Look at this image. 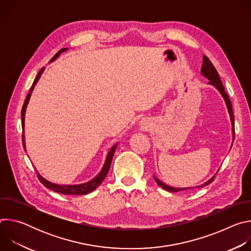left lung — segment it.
<instances>
[{
	"label": "left lung",
	"mask_w": 251,
	"mask_h": 251,
	"mask_svg": "<svg viewBox=\"0 0 251 251\" xmlns=\"http://www.w3.org/2000/svg\"><path fill=\"white\" fill-rule=\"evenodd\" d=\"M201 74H202L206 78L209 79V84L214 85V86H216V87L219 89V91L222 93V95H223L224 98H225V101H226V103L227 109H228V112H229V115H230L231 123H232V135H233V140H234V137H235V132H234V131H235V130H234V116H233V111H232L231 101H230L228 95L226 94V90H225V86H224V84H223V82H222V80H221V77H220V75H219L218 70L216 69V67L213 66V64H212L211 61L208 59V57L205 56V55L202 56ZM214 176H213L209 181H207L205 184H203V185H201V186H200V187L202 188V187H204V186L210 184V183L214 180ZM155 180H156L157 184H158L162 189H164V190H166V191H168V192H171V193H176V192H180V191H185V190L192 189V188H185V189L173 188V187H169V186H167L166 184L162 183L161 181L158 180L157 177H155ZM200 187H198V188H200Z\"/></svg>",
	"instance_id": "1"
}]
</instances>
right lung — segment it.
<instances>
[{
    "label": "right lung",
    "mask_w": 251,
    "mask_h": 251,
    "mask_svg": "<svg viewBox=\"0 0 251 251\" xmlns=\"http://www.w3.org/2000/svg\"><path fill=\"white\" fill-rule=\"evenodd\" d=\"M65 50H66V49H61L57 53H55V55L51 58L50 61L54 60L61 52H63V51H65ZM43 71H44V68H42V69L40 70V73L38 74L37 77L34 78V81H33L31 87H30L29 92L27 93L26 98H25V103H24V105H23L22 113H21V114H22V126H23V128H24V125H25V122H24V121H25V108H26V105H27L28 99H29V97H30L31 91H32V89H33L35 83L38 82V80H39L41 75L43 74ZM23 145H24V149H25V136H24V134H23ZM116 146H117V145H115V146L110 150L108 156H107V159H106V162H105V164H104V167H103L102 171L99 173V175H98L97 176H95V177L93 178V180H91V181L88 182V183L81 184V185H75V186H60V185L52 184V183L47 181L46 178H44V177L37 172L39 180H40V182H41L46 188H48V189H50V190H51V191H53V192L62 194V195H86V194H88V193L94 191V190H95L97 187H99V186L101 185V183L103 182L105 176H107V173H108V171H109V169H110L111 162H112V158H113L114 152H115V150H116Z\"/></svg>",
    "instance_id": "obj_1"
}]
</instances>
